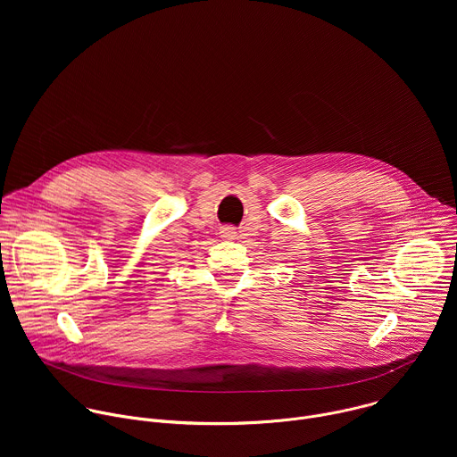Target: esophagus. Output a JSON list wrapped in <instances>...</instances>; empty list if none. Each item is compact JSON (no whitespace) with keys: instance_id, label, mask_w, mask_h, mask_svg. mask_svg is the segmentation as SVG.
Wrapping results in <instances>:
<instances>
[{"instance_id":"obj_1","label":"esophagus","mask_w":457,"mask_h":457,"mask_svg":"<svg viewBox=\"0 0 457 457\" xmlns=\"http://www.w3.org/2000/svg\"><path fill=\"white\" fill-rule=\"evenodd\" d=\"M222 237L228 238V240H235L237 238V231L233 228H224L222 229Z\"/></svg>"}]
</instances>
